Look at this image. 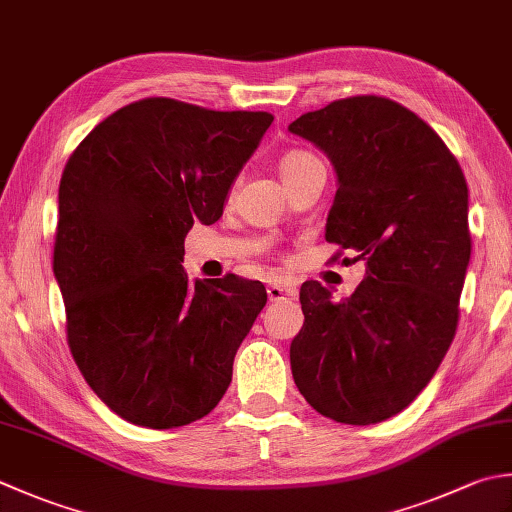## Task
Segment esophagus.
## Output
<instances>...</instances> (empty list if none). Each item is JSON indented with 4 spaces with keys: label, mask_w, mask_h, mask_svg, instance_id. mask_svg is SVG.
<instances>
[{
    "label": "esophagus",
    "mask_w": 512,
    "mask_h": 512,
    "mask_svg": "<svg viewBox=\"0 0 512 512\" xmlns=\"http://www.w3.org/2000/svg\"><path fill=\"white\" fill-rule=\"evenodd\" d=\"M266 293H268L270 302H279V299H284V297H293L295 290L293 288H284L282 284H270L266 288Z\"/></svg>",
    "instance_id": "1"
}]
</instances>
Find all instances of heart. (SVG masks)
<instances>
[{
    "mask_svg": "<svg viewBox=\"0 0 512 512\" xmlns=\"http://www.w3.org/2000/svg\"><path fill=\"white\" fill-rule=\"evenodd\" d=\"M315 162H319V159L306 153V150H290V153L279 159V173H282V179H290Z\"/></svg>",
    "mask_w": 512,
    "mask_h": 512,
    "instance_id": "b5f03b06",
    "label": "heart"
}]
</instances>
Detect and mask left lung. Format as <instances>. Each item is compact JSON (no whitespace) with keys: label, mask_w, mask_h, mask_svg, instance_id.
Masks as SVG:
<instances>
[{"label":"left lung","mask_w":512,"mask_h":512,"mask_svg":"<svg viewBox=\"0 0 512 512\" xmlns=\"http://www.w3.org/2000/svg\"><path fill=\"white\" fill-rule=\"evenodd\" d=\"M288 130L337 173L326 239L366 262L339 302L319 282L302 284L295 384L339 424L384 422L422 393L453 344L470 262L466 177L442 137L386 97L337 99Z\"/></svg>","instance_id":"obj_1"}]
</instances>
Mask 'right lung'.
<instances>
[{
  "label": "right lung",
  "mask_w": 512,
  "mask_h": 512,
  "mask_svg": "<svg viewBox=\"0 0 512 512\" xmlns=\"http://www.w3.org/2000/svg\"><path fill=\"white\" fill-rule=\"evenodd\" d=\"M270 113L148 97L115 110L59 182L53 270L68 346L95 395L126 422L166 430L206 417L266 306L262 282H188L184 237L215 224Z\"/></svg>",
  "instance_id": "add662e5"
}]
</instances>
